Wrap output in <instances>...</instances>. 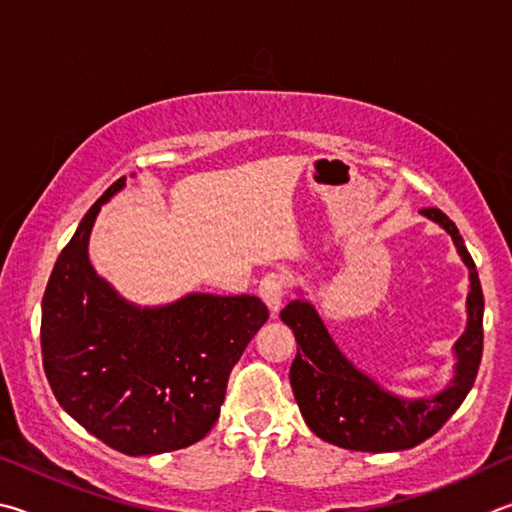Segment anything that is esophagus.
Listing matches in <instances>:
<instances>
[{"instance_id": "obj_1", "label": "esophagus", "mask_w": 512, "mask_h": 512, "mask_svg": "<svg viewBox=\"0 0 512 512\" xmlns=\"http://www.w3.org/2000/svg\"><path fill=\"white\" fill-rule=\"evenodd\" d=\"M285 288H288V279L279 272H270L263 276L261 285H258V292H261V299L267 303V308L272 310V315H279L283 306Z\"/></svg>"}]
</instances>
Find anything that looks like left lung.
Wrapping results in <instances>:
<instances>
[{
    "label": "left lung",
    "instance_id": "1",
    "mask_svg": "<svg viewBox=\"0 0 512 512\" xmlns=\"http://www.w3.org/2000/svg\"><path fill=\"white\" fill-rule=\"evenodd\" d=\"M450 233L470 270L468 328L454 346L456 371L445 391L432 398L402 400L357 371L335 346L308 301H290L281 319L297 337L290 384L308 427L344 450L398 452L416 447L441 429L468 396L483 353V292L479 272L456 224L441 209H423Z\"/></svg>",
    "mask_w": 512,
    "mask_h": 512
}]
</instances>
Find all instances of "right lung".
Instances as JSON below:
<instances>
[{
	"label": "right lung",
	"mask_w": 512,
	"mask_h": 512,
	"mask_svg": "<svg viewBox=\"0 0 512 512\" xmlns=\"http://www.w3.org/2000/svg\"><path fill=\"white\" fill-rule=\"evenodd\" d=\"M107 188L60 251L42 297V366L60 407L128 456L182 450L220 416L233 364L270 312L258 297L188 294L137 308L98 279L87 240Z\"/></svg>",
	"instance_id": "obj_1"
}]
</instances>
